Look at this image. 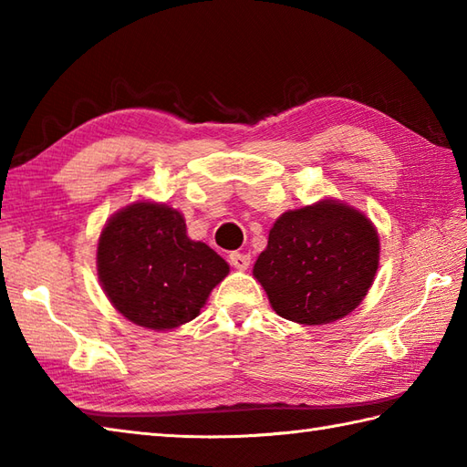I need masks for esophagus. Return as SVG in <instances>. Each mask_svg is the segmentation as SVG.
Returning a JSON list of instances; mask_svg holds the SVG:
<instances>
[{"label": "esophagus", "mask_w": 467, "mask_h": 467, "mask_svg": "<svg viewBox=\"0 0 467 467\" xmlns=\"http://www.w3.org/2000/svg\"><path fill=\"white\" fill-rule=\"evenodd\" d=\"M228 259H231V265L234 266V269H239V271H246L251 265V256L244 253H231L228 254Z\"/></svg>", "instance_id": "esophagus-1"}]
</instances>
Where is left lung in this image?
Listing matches in <instances>:
<instances>
[{
    "instance_id": "8db88e82",
    "label": "left lung",
    "mask_w": 467,
    "mask_h": 467,
    "mask_svg": "<svg viewBox=\"0 0 467 467\" xmlns=\"http://www.w3.org/2000/svg\"><path fill=\"white\" fill-rule=\"evenodd\" d=\"M379 266V236L353 206L331 201L276 218L253 275L276 315L325 325L357 309Z\"/></svg>"
}]
</instances>
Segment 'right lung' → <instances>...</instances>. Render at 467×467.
<instances>
[{"instance_id":"right-lung-1","label":"right lung","mask_w":467,"mask_h":467,"mask_svg":"<svg viewBox=\"0 0 467 467\" xmlns=\"http://www.w3.org/2000/svg\"><path fill=\"white\" fill-rule=\"evenodd\" d=\"M96 265L114 309L154 331L192 321L228 275L221 254L188 239L176 208L150 201L128 204L108 218Z\"/></svg>"}]
</instances>
